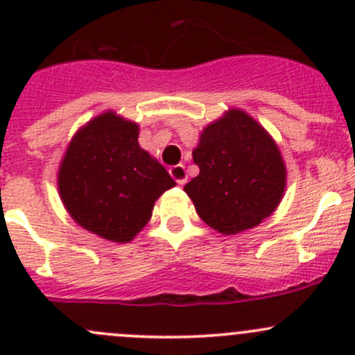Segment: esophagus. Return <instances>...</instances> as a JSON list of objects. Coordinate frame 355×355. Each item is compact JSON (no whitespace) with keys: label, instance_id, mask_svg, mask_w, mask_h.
<instances>
[{"label":"esophagus","instance_id":"esophagus-1","mask_svg":"<svg viewBox=\"0 0 355 355\" xmlns=\"http://www.w3.org/2000/svg\"><path fill=\"white\" fill-rule=\"evenodd\" d=\"M170 175L173 177V180L177 182L178 185H184L185 182H187V171H185L184 164H175V166H171Z\"/></svg>","mask_w":355,"mask_h":355}]
</instances>
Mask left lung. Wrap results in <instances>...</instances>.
<instances>
[{
  "mask_svg": "<svg viewBox=\"0 0 355 355\" xmlns=\"http://www.w3.org/2000/svg\"><path fill=\"white\" fill-rule=\"evenodd\" d=\"M192 157L199 175L184 191L220 234L249 230L280 204L287 180L280 149L245 111L234 108L207 125Z\"/></svg>",
  "mask_w": 355,
  "mask_h": 355,
  "instance_id": "8db88e82",
  "label": "left lung"
}]
</instances>
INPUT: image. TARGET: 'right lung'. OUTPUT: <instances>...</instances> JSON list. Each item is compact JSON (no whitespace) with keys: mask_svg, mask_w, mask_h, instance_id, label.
Here are the masks:
<instances>
[{"mask_svg":"<svg viewBox=\"0 0 355 355\" xmlns=\"http://www.w3.org/2000/svg\"><path fill=\"white\" fill-rule=\"evenodd\" d=\"M137 137V123L106 111L73 135L58 171L60 198L70 216L120 244L146 227L156 199L175 185Z\"/></svg>","mask_w":355,"mask_h":355,"instance_id":"1","label":"right lung"}]
</instances>
